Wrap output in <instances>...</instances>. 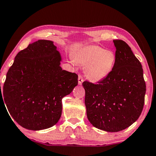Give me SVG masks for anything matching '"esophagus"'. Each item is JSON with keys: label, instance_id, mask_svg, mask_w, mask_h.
<instances>
[{"label": "esophagus", "instance_id": "1", "mask_svg": "<svg viewBox=\"0 0 156 156\" xmlns=\"http://www.w3.org/2000/svg\"><path fill=\"white\" fill-rule=\"evenodd\" d=\"M83 81H84L83 76L81 75L80 73H79L78 74V84H79V85H81V84L83 83Z\"/></svg>", "mask_w": 156, "mask_h": 156}]
</instances>
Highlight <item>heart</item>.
<instances>
[{"label": "heart", "instance_id": "obj_1", "mask_svg": "<svg viewBox=\"0 0 156 156\" xmlns=\"http://www.w3.org/2000/svg\"><path fill=\"white\" fill-rule=\"evenodd\" d=\"M116 57L113 51L105 50L98 46L86 47L78 58L79 62L87 65L85 69L87 77L93 82L105 78L114 68Z\"/></svg>", "mask_w": 156, "mask_h": 156}]
</instances>
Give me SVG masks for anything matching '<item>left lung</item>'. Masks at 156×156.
Returning <instances> with one entry per match:
<instances>
[{
    "label": "left lung",
    "instance_id": "obj_1",
    "mask_svg": "<svg viewBox=\"0 0 156 156\" xmlns=\"http://www.w3.org/2000/svg\"><path fill=\"white\" fill-rule=\"evenodd\" d=\"M113 42L116 60L110 73L97 84L83 83L88 119L107 132L124 130L139 118L146 93L140 62L124 41L114 39Z\"/></svg>",
    "mask_w": 156,
    "mask_h": 156
}]
</instances>
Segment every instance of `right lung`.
Returning <instances> with one entry per match:
<instances>
[{"label":"right lung","instance_id":"obj_1","mask_svg":"<svg viewBox=\"0 0 156 156\" xmlns=\"http://www.w3.org/2000/svg\"><path fill=\"white\" fill-rule=\"evenodd\" d=\"M60 61L53 41L44 39L29 44L16 55L0 98L3 95L9 113L22 127L43 130L60 119L62 99L78 83L77 74L62 70Z\"/></svg>","mask_w":156,"mask_h":156}]
</instances>
